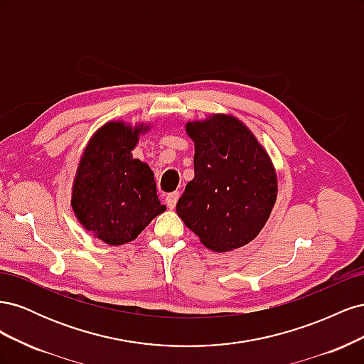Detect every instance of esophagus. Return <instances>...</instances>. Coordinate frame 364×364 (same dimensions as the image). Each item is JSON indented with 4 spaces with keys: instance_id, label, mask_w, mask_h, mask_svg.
Returning <instances> with one entry per match:
<instances>
[{
    "instance_id": "1",
    "label": "esophagus",
    "mask_w": 364,
    "mask_h": 364,
    "mask_svg": "<svg viewBox=\"0 0 364 364\" xmlns=\"http://www.w3.org/2000/svg\"><path fill=\"white\" fill-rule=\"evenodd\" d=\"M178 199H179V193L174 191V193L167 194V197H165V203H167V206L170 209H174L176 203H178Z\"/></svg>"
}]
</instances>
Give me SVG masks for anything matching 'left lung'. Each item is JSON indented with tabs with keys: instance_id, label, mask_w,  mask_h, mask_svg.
I'll use <instances>...</instances> for the list:
<instances>
[{
	"instance_id": "8db88e82",
	"label": "left lung",
	"mask_w": 364,
	"mask_h": 364,
	"mask_svg": "<svg viewBox=\"0 0 364 364\" xmlns=\"http://www.w3.org/2000/svg\"><path fill=\"white\" fill-rule=\"evenodd\" d=\"M185 132L194 142V178L176 213L214 252L249 245L278 197V176L267 150L230 114L188 121Z\"/></svg>"
}]
</instances>
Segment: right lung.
Wrapping results in <instances>:
<instances>
[{"instance_id": "1", "label": "right lung", "mask_w": 364, "mask_h": 364, "mask_svg": "<svg viewBox=\"0 0 364 364\" xmlns=\"http://www.w3.org/2000/svg\"><path fill=\"white\" fill-rule=\"evenodd\" d=\"M151 123L123 119L98 127L83 149L71 186V208L86 232L109 246L134 241L162 214L156 182L146 162L132 155Z\"/></svg>"}]
</instances>
